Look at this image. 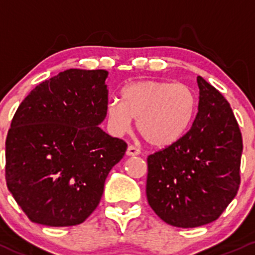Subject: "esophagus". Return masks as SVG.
Returning a JSON list of instances; mask_svg holds the SVG:
<instances>
[{"mask_svg": "<svg viewBox=\"0 0 255 255\" xmlns=\"http://www.w3.org/2000/svg\"><path fill=\"white\" fill-rule=\"evenodd\" d=\"M126 154H127V155H129V156L139 155V154H140V149L137 148V146H134V145H128Z\"/></svg>", "mask_w": 255, "mask_h": 255, "instance_id": "1", "label": "esophagus"}]
</instances>
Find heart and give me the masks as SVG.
<instances>
[{
	"instance_id": "heart-1",
	"label": "heart",
	"mask_w": 255,
	"mask_h": 255,
	"mask_svg": "<svg viewBox=\"0 0 255 255\" xmlns=\"http://www.w3.org/2000/svg\"><path fill=\"white\" fill-rule=\"evenodd\" d=\"M196 105V95L187 85L142 80L126 87L123 101H110L107 118L116 134L128 132L138 118V130L144 139L156 148H165L186 134Z\"/></svg>"
}]
</instances>
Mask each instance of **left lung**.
Returning a JSON list of instances; mask_svg holds the SVG:
<instances>
[{
    "mask_svg": "<svg viewBox=\"0 0 255 255\" xmlns=\"http://www.w3.org/2000/svg\"><path fill=\"white\" fill-rule=\"evenodd\" d=\"M199 111L189 132L146 159V199L171 226L194 228L217 220L241 184L242 133L227 100L197 76Z\"/></svg>",
    "mask_w": 255,
    "mask_h": 255,
    "instance_id": "1",
    "label": "left lung"
}]
</instances>
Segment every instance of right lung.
Returning a JSON list of instances; mask_svg holds the SVG:
<instances>
[{"mask_svg": "<svg viewBox=\"0 0 255 255\" xmlns=\"http://www.w3.org/2000/svg\"><path fill=\"white\" fill-rule=\"evenodd\" d=\"M106 70L69 69L40 82L6 138V182L32 222L68 227L100 204L127 143L99 127L109 106Z\"/></svg>", "mask_w": 255, "mask_h": 255, "instance_id": "obj_1", "label": "right lung"}]
</instances>
